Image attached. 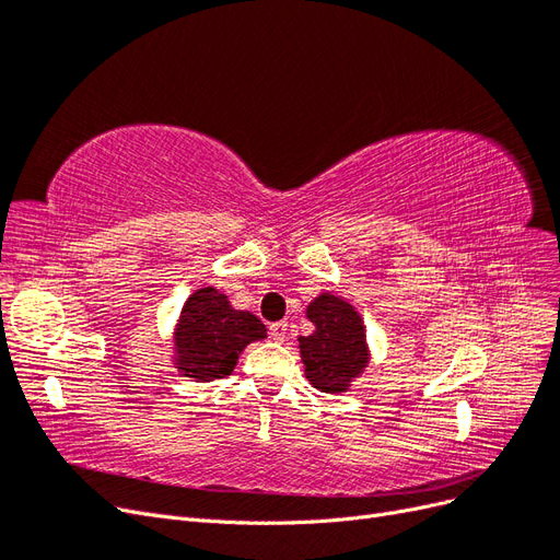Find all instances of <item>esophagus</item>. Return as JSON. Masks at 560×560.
Segmentation results:
<instances>
[{"mask_svg":"<svg viewBox=\"0 0 560 560\" xmlns=\"http://www.w3.org/2000/svg\"><path fill=\"white\" fill-rule=\"evenodd\" d=\"M287 331H290V325H287L284 319H282V322H276V325H270V336H273V341H278V343L284 341Z\"/></svg>","mask_w":560,"mask_h":560,"instance_id":"obj_1","label":"esophagus"}]
</instances>
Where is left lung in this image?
<instances>
[{
  "label": "left lung",
  "instance_id": "8db88e82",
  "mask_svg": "<svg viewBox=\"0 0 560 560\" xmlns=\"http://www.w3.org/2000/svg\"><path fill=\"white\" fill-rule=\"evenodd\" d=\"M306 317L315 325L311 336H299L306 378L319 393H346L369 364L366 331L352 303L322 292L308 303Z\"/></svg>",
  "mask_w": 560,
  "mask_h": 560
}]
</instances>
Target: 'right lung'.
Listing matches in <instances>:
<instances>
[{"label": "right lung", "mask_w": 560, "mask_h": 560, "mask_svg": "<svg viewBox=\"0 0 560 560\" xmlns=\"http://www.w3.org/2000/svg\"><path fill=\"white\" fill-rule=\"evenodd\" d=\"M266 338V325L249 311H235L226 294L200 287L186 299L175 327V366L196 381L226 378L238 354Z\"/></svg>", "instance_id": "right-lung-1"}]
</instances>
